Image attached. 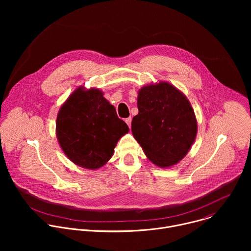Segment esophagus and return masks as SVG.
<instances>
[{
  "mask_svg": "<svg viewBox=\"0 0 251 251\" xmlns=\"http://www.w3.org/2000/svg\"><path fill=\"white\" fill-rule=\"evenodd\" d=\"M131 121H132V118L131 117H128L125 119V122L127 123V125L129 126V128H131Z\"/></svg>",
  "mask_w": 251,
  "mask_h": 251,
  "instance_id": "1",
  "label": "esophagus"
}]
</instances>
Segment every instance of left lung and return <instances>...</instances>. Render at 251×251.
<instances>
[{
  "mask_svg": "<svg viewBox=\"0 0 251 251\" xmlns=\"http://www.w3.org/2000/svg\"><path fill=\"white\" fill-rule=\"evenodd\" d=\"M132 133L148 159L165 168L181 161L197 135V120L187 97L167 82L142 87Z\"/></svg>",
  "mask_w": 251,
  "mask_h": 251,
  "instance_id": "8db88e82",
  "label": "left lung"
}]
</instances>
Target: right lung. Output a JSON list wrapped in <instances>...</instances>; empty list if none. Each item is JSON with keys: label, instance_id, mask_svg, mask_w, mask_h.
Returning <instances> with one entry per match:
<instances>
[{"label": "right lung", "instance_id": "right-lung-1", "mask_svg": "<svg viewBox=\"0 0 251 251\" xmlns=\"http://www.w3.org/2000/svg\"><path fill=\"white\" fill-rule=\"evenodd\" d=\"M127 124L98 89L77 88L57 114L56 136L64 154L75 164L98 169L108 161Z\"/></svg>", "mask_w": 251, "mask_h": 251}]
</instances>
